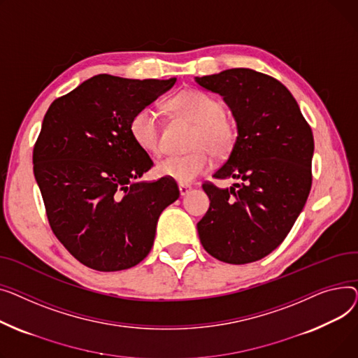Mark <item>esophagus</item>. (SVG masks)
<instances>
[{
  "label": "esophagus",
  "mask_w": 358,
  "mask_h": 358,
  "mask_svg": "<svg viewBox=\"0 0 358 358\" xmlns=\"http://www.w3.org/2000/svg\"><path fill=\"white\" fill-rule=\"evenodd\" d=\"M191 191H192V186L191 185H182V183L179 185V192H180L182 196L187 195Z\"/></svg>",
  "instance_id": "obj_1"
}]
</instances>
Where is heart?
<instances>
[{
    "label": "heart",
    "mask_w": 358,
    "mask_h": 358,
    "mask_svg": "<svg viewBox=\"0 0 358 358\" xmlns=\"http://www.w3.org/2000/svg\"><path fill=\"white\" fill-rule=\"evenodd\" d=\"M169 107L176 114L196 124L191 140L194 152L182 156H167L162 159L156 171L160 176L186 185L206 173L213 166V155L225 157L233 152L237 130L225 113L222 102L201 90H183L171 101ZM130 133L140 149L147 153H160L162 130L159 111L145 105L137 110L130 120Z\"/></svg>",
    "instance_id": "b5f03b06"
}]
</instances>
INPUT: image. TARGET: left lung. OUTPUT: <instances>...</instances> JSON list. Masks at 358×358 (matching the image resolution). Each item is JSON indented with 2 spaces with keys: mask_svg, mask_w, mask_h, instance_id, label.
Returning <instances> with one entry per match:
<instances>
[{
  "mask_svg": "<svg viewBox=\"0 0 358 358\" xmlns=\"http://www.w3.org/2000/svg\"><path fill=\"white\" fill-rule=\"evenodd\" d=\"M233 111L238 136L214 173L229 189L202 185L209 209L198 222L203 248L229 264L257 262L278 248L302 213L312 185L313 134L278 79L247 68L195 78Z\"/></svg>",
  "mask_w": 358,
  "mask_h": 358,
  "instance_id": "8db88e82",
  "label": "left lung"
}]
</instances>
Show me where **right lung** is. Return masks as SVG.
<instances>
[{"label": "right lung", "mask_w": 358, "mask_h": 358, "mask_svg": "<svg viewBox=\"0 0 358 358\" xmlns=\"http://www.w3.org/2000/svg\"><path fill=\"white\" fill-rule=\"evenodd\" d=\"M176 78L96 75L52 102L33 149V171L56 238L83 266L118 271L153 247L163 209L179 198L175 180L136 182L150 156L130 133L133 114Z\"/></svg>", "instance_id": "add662e5"}]
</instances>
